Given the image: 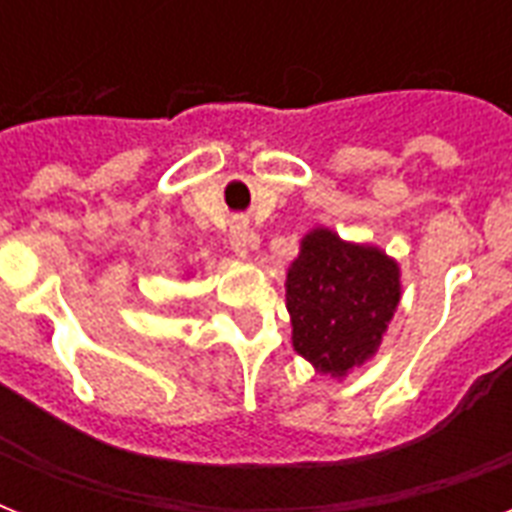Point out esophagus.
Listing matches in <instances>:
<instances>
[{
    "mask_svg": "<svg viewBox=\"0 0 512 512\" xmlns=\"http://www.w3.org/2000/svg\"><path fill=\"white\" fill-rule=\"evenodd\" d=\"M228 241H231V249L236 252L239 257H247L252 249L257 247V236L252 233V228H249L244 220H236V223L231 225V233H228Z\"/></svg>",
    "mask_w": 512,
    "mask_h": 512,
    "instance_id": "obj_1",
    "label": "esophagus"
}]
</instances>
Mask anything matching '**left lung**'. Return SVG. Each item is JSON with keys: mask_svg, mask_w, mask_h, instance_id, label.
<instances>
[{"mask_svg": "<svg viewBox=\"0 0 512 512\" xmlns=\"http://www.w3.org/2000/svg\"><path fill=\"white\" fill-rule=\"evenodd\" d=\"M401 300L393 257L313 228L287 271L292 345L316 372L345 377L377 353Z\"/></svg>", "mask_w": 512, "mask_h": 512, "instance_id": "left-lung-1", "label": "left lung"}]
</instances>
